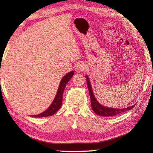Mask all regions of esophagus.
<instances>
[{
    "label": "esophagus",
    "mask_w": 153,
    "mask_h": 153,
    "mask_svg": "<svg viewBox=\"0 0 153 153\" xmlns=\"http://www.w3.org/2000/svg\"><path fill=\"white\" fill-rule=\"evenodd\" d=\"M86 65H85L84 63H80L77 65L76 70L77 72H81V71H84L85 70H86Z\"/></svg>",
    "instance_id": "1"
}]
</instances>
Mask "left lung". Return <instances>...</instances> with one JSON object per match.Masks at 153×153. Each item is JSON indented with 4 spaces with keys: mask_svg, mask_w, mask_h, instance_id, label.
<instances>
[{
    "mask_svg": "<svg viewBox=\"0 0 153 153\" xmlns=\"http://www.w3.org/2000/svg\"><path fill=\"white\" fill-rule=\"evenodd\" d=\"M86 81H87V85L88 88L89 90V94L90 97V102H91V106L92 108V110L94 112L97 114L98 115L100 116H107V117H109V116H114L118 114H120L121 113L125 112V111L131 110V108L134 107L135 105H132L131 107L125 108H107L105 107H103L102 105L98 103V102L96 100V98L94 96V94L92 92V87L90 85V82L89 81V79L88 76H86Z\"/></svg>",
    "mask_w": 153,
    "mask_h": 153,
    "instance_id": "1",
    "label": "left lung"
}]
</instances>
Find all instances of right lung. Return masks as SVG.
I'll return each mask as SVG.
<instances>
[{
  "mask_svg": "<svg viewBox=\"0 0 153 153\" xmlns=\"http://www.w3.org/2000/svg\"><path fill=\"white\" fill-rule=\"evenodd\" d=\"M74 72L72 71L69 72L67 74H66L63 78H62L61 81L59 84V87L58 88L57 93H56V97L54 99L53 102H52L50 107H49L43 113L38 114L36 115H31L32 117H48V116H51L55 114L56 111H57L59 108H61L62 105V100H63V94L65 90V88L66 86V84L68 83L69 80L71 79L72 76H74Z\"/></svg>",
  "mask_w": 153,
  "mask_h": 153,
  "instance_id": "obj_1",
  "label": "right lung"
}]
</instances>
